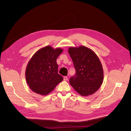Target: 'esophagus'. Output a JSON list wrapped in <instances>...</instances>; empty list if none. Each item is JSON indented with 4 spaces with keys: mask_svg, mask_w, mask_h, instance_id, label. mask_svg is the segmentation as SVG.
I'll use <instances>...</instances> for the list:
<instances>
[{
    "mask_svg": "<svg viewBox=\"0 0 131 131\" xmlns=\"http://www.w3.org/2000/svg\"><path fill=\"white\" fill-rule=\"evenodd\" d=\"M63 80H64V81L68 80V77H63Z\"/></svg>",
    "mask_w": 131,
    "mask_h": 131,
    "instance_id": "esophagus-1",
    "label": "esophagus"
}]
</instances>
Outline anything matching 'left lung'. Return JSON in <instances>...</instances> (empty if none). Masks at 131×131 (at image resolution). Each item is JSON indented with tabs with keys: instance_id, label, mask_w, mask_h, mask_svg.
I'll list each match as a JSON object with an SVG mask.
<instances>
[{
	"instance_id": "obj_1",
	"label": "left lung",
	"mask_w": 131,
	"mask_h": 131,
	"mask_svg": "<svg viewBox=\"0 0 131 131\" xmlns=\"http://www.w3.org/2000/svg\"><path fill=\"white\" fill-rule=\"evenodd\" d=\"M68 52L76 70V74L70 79V84L82 96L92 95L103 81V69L100 58L93 51L85 46H71Z\"/></svg>"
}]
</instances>
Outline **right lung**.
I'll use <instances>...</instances> for the list:
<instances>
[{
  "mask_svg": "<svg viewBox=\"0 0 131 131\" xmlns=\"http://www.w3.org/2000/svg\"><path fill=\"white\" fill-rule=\"evenodd\" d=\"M63 50L51 46L41 48L31 57L27 66L25 76L27 83L34 92L46 96L51 92L63 80L58 74L56 60Z\"/></svg>",
  "mask_w": 131,
  "mask_h": 131,
  "instance_id": "add662e5",
  "label": "right lung"
}]
</instances>
